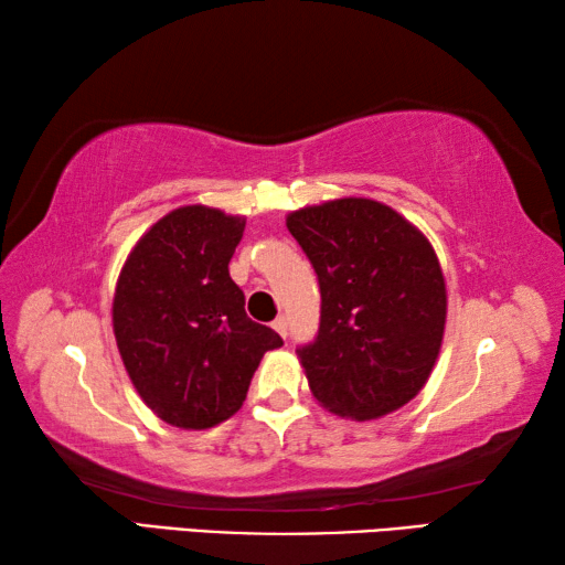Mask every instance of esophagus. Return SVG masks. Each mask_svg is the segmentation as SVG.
<instances>
[{
  "label": "esophagus",
  "mask_w": 565,
  "mask_h": 565,
  "mask_svg": "<svg viewBox=\"0 0 565 565\" xmlns=\"http://www.w3.org/2000/svg\"><path fill=\"white\" fill-rule=\"evenodd\" d=\"M274 329H276V331H279V333H281V337L286 339V337H289V319H286V317H279V319H276V321H274Z\"/></svg>",
  "instance_id": "34e87169"
}]
</instances>
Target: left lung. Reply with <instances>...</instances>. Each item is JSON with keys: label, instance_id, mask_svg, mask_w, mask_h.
Segmentation results:
<instances>
[{"label": "left lung", "instance_id": "8db88e82", "mask_svg": "<svg viewBox=\"0 0 565 565\" xmlns=\"http://www.w3.org/2000/svg\"><path fill=\"white\" fill-rule=\"evenodd\" d=\"M286 226L321 291L319 333L296 349L311 394L356 420L408 404L431 376L446 327L434 246L374 199L306 206Z\"/></svg>", "mask_w": 565, "mask_h": 565}]
</instances>
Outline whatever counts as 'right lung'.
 Returning a JSON list of instances; mask_svg holds the SVG:
<instances>
[{"instance_id": "1", "label": "right lung", "mask_w": 565, "mask_h": 565, "mask_svg": "<svg viewBox=\"0 0 565 565\" xmlns=\"http://www.w3.org/2000/svg\"><path fill=\"white\" fill-rule=\"evenodd\" d=\"M242 216L181 206L134 246L114 294V337L134 388L179 428H212L242 408L281 337L246 317L228 262Z\"/></svg>"}]
</instances>
